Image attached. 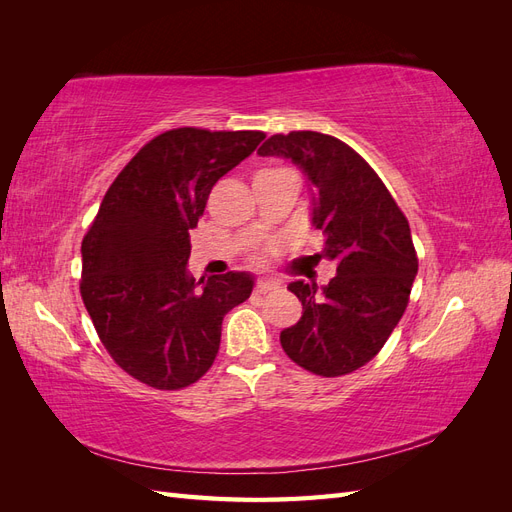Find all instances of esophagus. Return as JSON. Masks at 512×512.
I'll return each mask as SVG.
<instances>
[{"label":"esophagus","mask_w":512,"mask_h":512,"mask_svg":"<svg viewBox=\"0 0 512 512\" xmlns=\"http://www.w3.org/2000/svg\"><path fill=\"white\" fill-rule=\"evenodd\" d=\"M277 288H280V284L273 282V280H267V277H262V280H258L254 292H256V294H267V292L277 290Z\"/></svg>","instance_id":"obj_1"}]
</instances>
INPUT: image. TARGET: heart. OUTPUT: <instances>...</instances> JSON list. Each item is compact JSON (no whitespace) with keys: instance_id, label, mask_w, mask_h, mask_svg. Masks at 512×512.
Instances as JSON below:
<instances>
[{"instance_id":"heart-1","label":"heart","mask_w":512,"mask_h":512,"mask_svg":"<svg viewBox=\"0 0 512 512\" xmlns=\"http://www.w3.org/2000/svg\"><path fill=\"white\" fill-rule=\"evenodd\" d=\"M262 173H275V170H273V168H269V170H262Z\"/></svg>"}]
</instances>
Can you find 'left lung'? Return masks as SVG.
<instances>
[{
  "mask_svg": "<svg viewBox=\"0 0 512 512\" xmlns=\"http://www.w3.org/2000/svg\"><path fill=\"white\" fill-rule=\"evenodd\" d=\"M297 164L312 185V226L337 275L318 288L288 284L303 316L280 333L290 359L316 376L335 378L380 352L404 316L418 258L406 215L359 153L320 132L273 134L258 149Z\"/></svg>",
  "mask_w": 512,
  "mask_h": 512,
  "instance_id": "8db88e82",
  "label": "left lung"
}]
</instances>
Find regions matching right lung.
<instances>
[{
	"mask_svg": "<svg viewBox=\"0 0 512 512\" xmlns=\"http://www.w3.org/2000/svg\"><path fill=\"white\" fill-rule=\"evenodd\" d=\"M262 138L252 130H168L104 194L81 245V297L108 354L138 382L177 391L203 378L220 350L224 316L250 299V273L196 282L185 265L211 188Z\"/></svg>",
	"mask_w": 512,
	"mask_h": 512,
	"instance_id": "add662e5",
	"label": "right lung"
}]
</instances>
